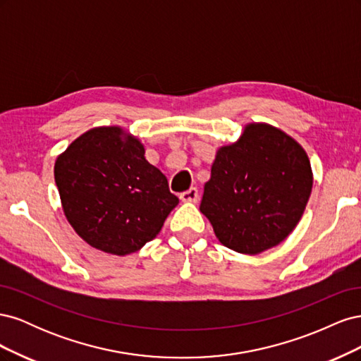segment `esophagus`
I'll use <instances>...</instances> for the list:
<instances>
[{
    "label": "esophagus",
    "instance_id": "1",
    "mask_svg": "<svg viewBox=\"0 0 361 361\" xmlns=\"http://www.w3.org/2000/svg\"><path fill=\"white\" fill-rule=\"evenodd\" d=\"M180 200L182 202H197V199H199V191H197V188H190L188 191H183V192H180Z\"/></svg>",
    "mask_w": 361,
    "mask_h": 361
}]
</instances>
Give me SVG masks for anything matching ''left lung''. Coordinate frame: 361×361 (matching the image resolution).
Segmentation results:
<instances>
[{"mask_svg":"<svg viewBox=\"0 0 361 361\" xmlns=\"http://www.w3.org/2000/svg\"><path fill=\"white\" fill-rule=\"evenodd\" d=\"M312 187L298 141L268 123H247L238 141L216 150L200 212L223 245L255 256L292 233Z\"/></svg>","mask_w":361,"mask_h":361,"instance_id":"obj_1","label":"left lung"}]
</instances>
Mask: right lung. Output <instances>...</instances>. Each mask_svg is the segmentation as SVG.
<instances>
[{
  "mask_svg": "<svg viewBox=\"0 0 361 361\" xmlns=\"http://www.w3.org/2000/svg\"><path fill=\"white\" fill-rule=\"evenodd\" d=\"M54 178L73 231L114 256L152 241L179 203L141 141L120 126H97L73 140L59 155Z\"/></svg>",
  "mask_w": 361,
  "mask_h": 361,
  "instance_id": "right-lung-1",
  "label": "right lung"
}]
</instances>
